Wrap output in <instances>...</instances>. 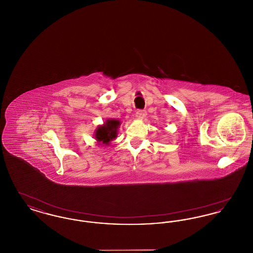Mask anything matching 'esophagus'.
<instances>
[{"label": "esophagus", "mask_w": 253, "mask_h": 253, "mask_svg": "<svg viewBox=\"0 0 253 253\" xmlns=\"http://www.w3.org/2000/svg\"><path fill=\"white\" fill-rule=\"evenodd\" d=\"M146 111L145 110H137L136 112H135V117L137 118V119H139V120H142V119H144L145 117H146Z\"/></svg>", "instance_id": "obj_1"}]
</instances>
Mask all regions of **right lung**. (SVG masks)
<instances>
[{"label":"right lung","mask_w":253,"mask_h":253,"mask_svg":"<svg viewBox=\"0 0 253 253\" xmlns=\"http://www.w3.org/2000/svg\"><path fill=\"white\" fill-rule=\"evenodd\" d=\"M121 121L117 120H107L103 125L96 128L95 138L101 145H109L112 140L117 137L118 129Z\"/></svg>","instance_id":"obj_1"}]
</instances>
